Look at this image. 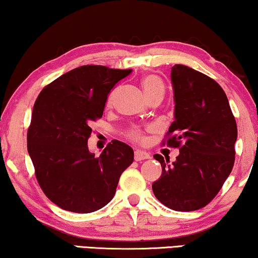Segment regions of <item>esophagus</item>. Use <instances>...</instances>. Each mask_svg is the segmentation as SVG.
Returning a JSON list of instances; mask_svg holds the SVG:
<instances>
[{
	"instance_id": "34e87169",
	"label": "esophagus",
	"mask_w": 258,
	"mask_h": 258,
	"mask_svg": "<svg viewBox=\"0 0 258 258\" xmlns=\"http://www.w3.org/2000/svg\"><path fill=\"white\" fill-rule=\"evenodd\" d=\"M135 161H142V160H147V158H150L149 154L146 153V151L142 150H136L135 151Z\"/></svg>"
}]
</instances>
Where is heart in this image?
Instances as JSON below:
<instances>
[{
	"label": "heart",
	"instance_id": "b5f03b06",
	"mask_svg": "<svg viewBox=\"0 0 258 258\" xmlns=\"http://www.w3.org/2000/svg\"><path fill=\"white\" fill-rule=\"evenodd\" d=\"M141 83H142L144 93H146L147 97L149 98V100H151V98L154 97L163 98L165 88L160 77L156 75H146L142 79V81H141ZM118 91H119V88H115V89L109 94V96L107 98L108 107H111V105L115 103V100L116 97H117ZM128 137L132 141H134V142H139V143H142L144 142V140H146L143 136V132L140 128L130 129L128 133Z\"/></svg>",
	"mask_w": 258,
	"mask_h": 258
}]
</instances>
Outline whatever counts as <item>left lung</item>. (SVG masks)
<instances>
[{
    "instance_id": "obj_1",
    "label": "left lung",
    "mask_w": 258,
    "mask_h": 258,
    "mask_svg": "<svg viewBox=\"0 0 258 258\" xmlns=\"http://www.w3.org/2000/svg\"><path fill=\"white\" fill-rule=\"evenodd\" d=\"M175 119L163 144L179 148L176 161L155 154L162 175L153 183L169 209L194 211L215 199L235 163L237 124L224 90L209 76L183 64L171 68Z\"/></svg>"
}]
</instances>
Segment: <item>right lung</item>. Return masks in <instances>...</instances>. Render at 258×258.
I'll list each match as a JSON object with an SVG mask.
<instances>
[{
  "mask_svg": "<svg viewBox=\"0 0 258 258\" xmlns=\"http://www.w3.org/2000/svg\"><path fill=\"white\" fill-rule=\"evenodd\" d=\"M132 69L82 66L45 86L35 101L28 153L44 195L62 209L96 211L110 202L134 150L112 140L100 156L88 149L91 124L103 115L108 94Z\"/></svg>",
  "mask_w": 258,
  "mask_h": 258,
  "instance_id": "add662e5",
  "label": "right lung"
}]
</instances>
